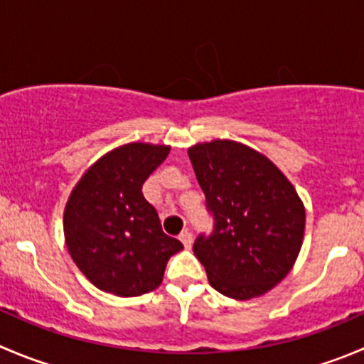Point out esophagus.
I'll use <instances>...</instances> for the list:
<instances>
[{"instance_id": "34e87169", "label": "esophagus", "mask_w": 364, "mask_h": 364, "mask_svg": "<svg viewBox=\"0 0 364 364\" xmlns=\"http://www.w3.org/2000/svg\"><path fill=\"white\" fill-rule=\"evenodd\" d=\"M179 240H181V243L186 247V249H190V247H192V242H193V236L190 231H183L181 235H179Z\"/></svg>"}]
</instances>
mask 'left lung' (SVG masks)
<instances>
[{
    "mask_svg": "<svg viewBox=\"0 0 364 364\" xmlns=\"http://www.w3.org/2000/svg\"><path fill=\"white\" fill-rule=\"evenodd\" d=\"M215 228L193 254L217 291L259 297L287 277L304 240L306 210L290 179L245 144L211 140L188 149Z\"/></svg>",
    "mask_w": 364,
    "mask_h": 364,
    "instance_id": "8db88e82",
    "label": "left lung"
}]
</instances>
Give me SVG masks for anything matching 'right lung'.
I'll return each instance as SVG.
<instances>
[{"mask_svg": "<svg viewBox=\"0 0 364 364\" xmlns=\"http://www.w3.org/2000/svg\"><path fill=\"white\" fill-rule=\"evenodd\" d=\"M171 147L124 144L87 168L63 210L67 250L100 290L136 297L161 284L167 261L183 249L161 231L142 185Z\"/></svg>", "mask_w": 364, "mask_h": 364, "instance_id": "1", "label": "right lung"}]
</instances>
